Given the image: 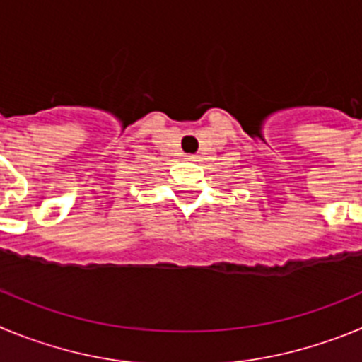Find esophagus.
Segmentation results:
<instances>
[{
  "mask_svg": "<svg viewBox=\"0 0 362 362\" xmlns=\"http://www.w3.org/2000/svg\"><path fill=\"white\" fill-rule=\"evenodd\" d=\"M185 159H187V161H197V156L196 153H187V156H185Z\"/></svg>",
  "mask_w": 362,
  "mask_h": 362,
  "instance_id": "1",
  "label": "esophagus"
}]
</instances>
